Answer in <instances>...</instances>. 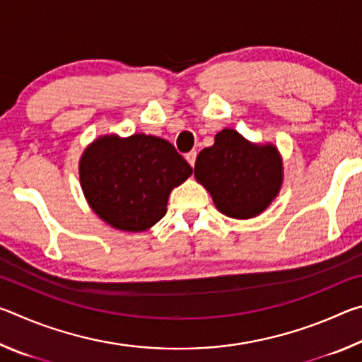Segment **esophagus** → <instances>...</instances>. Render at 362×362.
I'll return each mask as SVG.
<instances>
[{
    "mask_svg": "<svg viewBox=\"0 0 362 362\" xmlns=\"http://www.w3.org/2000/svg\"><path fill=\"white\" fill-rule=\"evenodd\" d=\"M185 159L188 161L189 166H194V161H196V151H189L185 155Z\"/></svg>",
    "mask_w": 362,
    "mask_h": 362,
    "instance_id": "34e87169",
    "label": "esophagus"
}]
</instances>
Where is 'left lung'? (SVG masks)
Returning a JSON list of instances; mask_svg holds the SVG:
<instances>
[{
	"label": "left lung",
	"instance_id": "8db88e82",
	"mask_svg": "<svg viewBox=\"0 0 362 362\" xmlns=\"http://www.w3.org/2000/svg\"><path fill=\"white\" fill-rule=\"evenodd\" d=\"M194 179L223 216L254 218L268 209L283 187V156L276 145L250 142L225 127L216 134L212 146L199 151Z\"/></svg>",
	"mask_w": 362,
	"mask_h": 362
}]
</instances>
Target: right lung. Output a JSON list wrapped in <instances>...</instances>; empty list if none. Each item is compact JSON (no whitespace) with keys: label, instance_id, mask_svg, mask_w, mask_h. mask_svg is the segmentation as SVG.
<instances>
[{"label":"right lung","instance_id":"1","mask_svg":"<svg viewBox=\"0 0 362 362\" xmlns=\"http://www.w3.org/2000/svg\"><path fill=\"white\" fill-rule=\"evenodd\" d=\"M192 174L173 144L146 134H105L79 158V183L89 207L121 231L150 230L166 216L170 192Z\"/></svg>","mask_w":362,"mask_h":362}]
</instances>
